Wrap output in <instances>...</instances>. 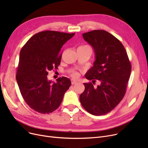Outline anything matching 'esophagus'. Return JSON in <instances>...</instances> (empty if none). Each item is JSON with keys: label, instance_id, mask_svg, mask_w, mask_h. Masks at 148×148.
I'll return each instance as SVG.
<instances>
[{"label": "esophagus", "instance_id": "esophagus-1", "mask_svg": "<svg viewBox=\"0 0 148 148\" xmlns=\"http://www.w3.org/2000/svg\"><path fill=\"white\" fill-rule=\"evenodd\" d=\"M71 83H72V84H76L77 83V80H74V79H71Z\"/></svg>", "mask_w": 148, "mask_h": 148}]
</instances>
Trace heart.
<instances>
[{
  "label": "heart",
  "mask_w": 148,
  "mask_h": 148,
  "mask_svg": "<svg viewBox=\"0 0 148 148\" xmlns=\"http://www.w3.org/2000/svg\"><path fill=\"white\" fill-rule=\"evenodd\" d=\"M85 46H87V45H83V46H81V47H85ZM70 73H71V75L72 77H74V78H76V77H79V73L75 71H71V72H70Z\"/></svg>",
  "instance_id": "b5f03b06"
}]
</instances>
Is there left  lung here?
Instances as JSON below:
<instances>
[{
    "label": "left lung",
    "instance_id": "left-lung-1",
    "mask_svg": "<svg viewBox=\"0 0 148 148\" xmlns=\"http://www.w3.org/2000/svg\"><path fill=\"white\" fill-rule=\"evenodd\" d=\"M84 40L94 48L95 60L85 77L91 82L83 83L85 89L80 101L89 113L104 115L118 105L125 94L131 65L121 41L103 30L83 34ZM95 79L99 84L94 87Z\"/></svg>",
    "mask_w": 148,
    "mask_h": 148
}]
</instances>
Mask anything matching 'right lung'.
I'll list each match as a JSON object with an SVG mask.
<instances>
[{"label":"right lung","instance_id":"1","mask_svg":"<svg viewBox=\"0 0 148 148\" xmlns=\"http://www.w3.org/2000/svg\"><path fill=\"white\" fill-rule=\"evenodd\" d=\"M75 33L45 30L31 37L20 53L16 80L26 104L36 112L49 114L59 107L70 80L62 77L56 83L49 80V71L58 69L60 50Z\"/></svg>","mask_w":148,"mask_h":148}]
</instances>
